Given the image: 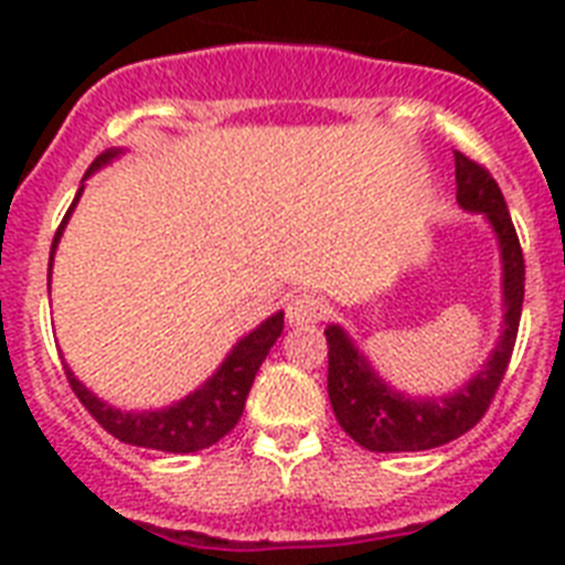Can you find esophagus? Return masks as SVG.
<instances>
[{
	"label": "esophagus",
	"mask_w": 565,
	"mask_h": 565,
	"mask_svg": "<svg viewBox=\"0 0 565 565\" xmlns=\"http://www.w3.org/2000/svg\"><path fill=\"white\" fill-rule=\"evenodd\" d=\"M328 313V301L319 299L317 292H301V296H292L290 305H287V319L290 326H313Z\"/></svg>",
	"instance_id": "esophagus-1"
}]
</instances>
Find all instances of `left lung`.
Listing matches in <instances>:
<instances>
[{
  "mask_svg": "<svg viewBox=\"0 0 565 565\" xmlns=\"http://www.w3.org/2000/svg\"><path fill=\"white\" fill-rule=\"evenodd\" d=\"M455 179L457 202L466 211L487 213L499 234L501 257H504V308H508L504 334L487 366L463 390L446 398L422 402L393 393L370 370V363L363 361V354L343 334V328H328V398L345 434L370 451H425L463 437L490 411L516 345L522 299H525V257L508 213V202L492 172L483 163L466 158L463 152H455Z\"/></svg>",
  "mask_w": 565,
  "mask_h": 565,
  "instance_id": "left-lung-1",
  "label": "left lung"
}]
</instances>
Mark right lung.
Returning <instances> with one entry per match:
<instances>
[{
	"instance_id": "add662e5",
	"label": "right lung",
	"mask_w": 565,
	"mask_h": 565,
	"mask_svg": "<svg viewBox=\"0 0 565 565\" xmlns=\"http://www.w3.org/2000/svg\"><path fill=\"white\" fill-rule=\"evenodd\" d=\"M117 152L99 154L96 161L90 163V175L96 167L108 163ZM78 202V195H75ZM75 202L70 204V211L61 220L55 231V239H52V255H55L57 239H61V231H64L70 213H73ZM52 269V264H49ZM284 331V313H275L269 317L260 328H255L246 340H239L234 345V352L228 354V361L222 363L216 375L195 390L193 395L181 398L179 404H172L167 411L154 413H122L114 411L108 404H102L90 390H84L78 381L73 377V372L66 370V381L73 386L75 398L87 407L93 419L99 422L102 428L108 430L110 437H117L119 443H128V446L140 448H154V451H172V455H190V451H202V448H211L213 443H220L225 434H228L234 425L243 416V407H246V395L252 390V381H255L260 363L266 361V354L275 345V340L281 337Z\"/></svg>"
}]
</instances>
